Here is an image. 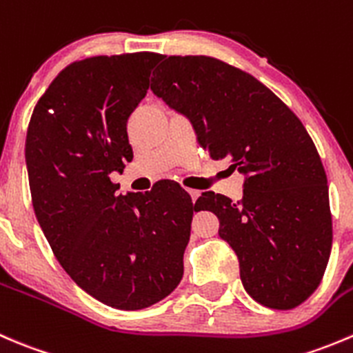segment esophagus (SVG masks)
Masks as SVG:
<instances>
[{"label":"esophagus","mask_w":353,"mask_h":353,"mask_svg":"<svg viewBox=\"0 0 353 353\" xmlns=\"http://www.w3.org/2000/svg\"><path fill=\"white\" fill-rule=\"evenodd\" d=\"M187 192H188V194H190V197H192V201H197V197H199V195H201V192H199V190H195V188H187Z\"/></svg>","instance_id":"1"}]
</instances>
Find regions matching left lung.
Wrapping results in <instances>:
<instances>
[{
    "label": "left lung",
    "instance_id": "1",
    "mask_svg": "<svg viewBox=\"0 0 353 353\" xmlns=\"http://www.w3.org/2000/svg\"><path fill=\"white\" fill-rule=\"evenodd\" d=\"M151 89L192 121L212 159L245 175L242 201L204 192L195 205L218 216L247 294L278 310L305 302L323 280L333 225L326 173L302 121L250 73L211 57H168Z\"/></svg>",
    "mask_w": 353,
    "mask_h": 353
}]
</instances>
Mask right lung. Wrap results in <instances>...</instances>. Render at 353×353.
<instances>
[{"label":"right lung","instance_id":"right-lung-1","mask_svg":"<svg viewBox=\"0 0 353 353\" xmlns=\"http://www.w3.org/2000/svg\"><path fill=\"white\" fill-rule=\"evenodd\" d=\"M158 53L70 63L37 101L26 139L36 218L63 270L106 305L139 310L172 294L197 205L178 183L117 194L134 158L127 123Z\"/></svg>","mask_w":353,"mask_h":353}]
</instances>
